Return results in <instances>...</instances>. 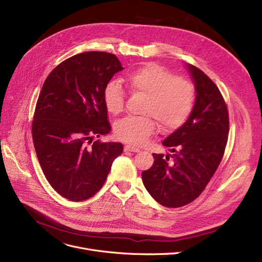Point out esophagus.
<instances>
[{
	"label": "esophagus",
	"mask_w": 262,
	"mask_h": 262,
	"mask_svg": "<svg viewBox=\"0 0 262 262\" xmlns=\"http://www.w3.org/2000/svg\"><path fill=\"white\" fill-rule=\"evenodd\" d=\"M124 150L125 151H128V152H136V153L140 152V150L138 149V147H135V146H132V145H126V146L124 147Z\"/></svg>",
	"instance_id": "34e87169"
}]
</instances>
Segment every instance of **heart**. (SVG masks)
<instances>
[{"label": "heart", "mask_w": 262, "mask_h": 262, "mask_svg": "<svg viewBox=\"0 0 262 262\" xmlns=\"http://www.w3.org/2000/svg\"><path fill=\"white\" fill-rule=\"evenodd\" d=\"M126 84L132 93L146 96L144 115L151 117H128L115 125L117 138L134 145H142L156 132L157 124L163 130L180 128L191 116L196 103V91L189 81L180 79L167 68L149 63L129 74ZM125 94L121 84L110 81L104 90V105L111 115L124 110ZM155 118L153 119L151 117Z\"/></svg>", "instance_id": "obj_1"}]
</instances>
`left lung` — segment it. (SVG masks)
<instances>
[{"label": "left lung", "instance_id": "obj_1", "mask_svg": "<svg viewBox=\"0 0 262 262\" xmlns=\"http://www.w3.org/2000/svg\"><path fill=\"white\" fill-rule=\"evenodd\" d=\"M185 67L196 91L187 122L163 141L173 154H153V166L141 173L149 194L164 207L180 208L206 188L223 158L229 134V117L219 88L199 68Z\"/></svg>", "mask_w": 262, "mask_h": 262}]
</instances>
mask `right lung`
<instances>
[{
	"label": "right lung",
	"instance_id": "obj_1",
	"mask_svg": "<svg viewBox=\"0 0 262 262\" xmlns=\"http://www.w3.org/2000/svg\"><path fill=\"white\" fill-rule=\"evenodd\" d=\"M122 70L115 54L88 51L59 64L41 88L32 123L34 147L45 177L66 199L95 195L123 152L120 142L94 141L111 130L104 90Z\"/></svg>",
	"mask_w": 262,
	"mask_h": 262
}]
</instances>
